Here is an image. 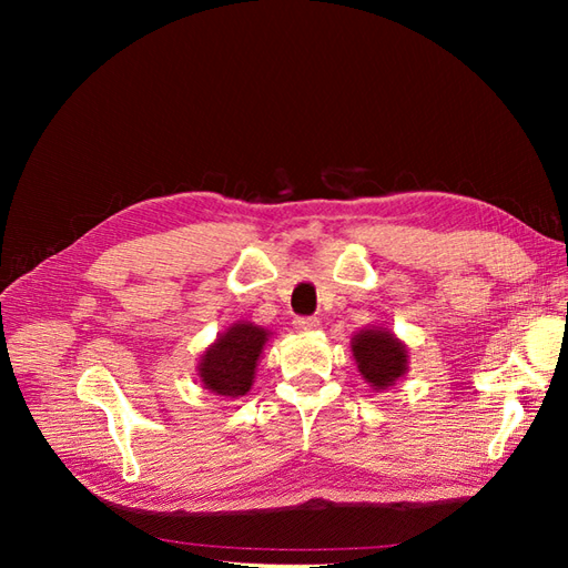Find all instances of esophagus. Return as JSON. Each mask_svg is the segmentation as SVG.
Returning a JSON list of instances; mask_svg holds the SVG:
<instances>
[{"mask_svg": "<svg viewBox=\"0 0 568 568\" xmlns=\"http://www.w3.org/2000/svg\"><path fill=\"white\" fill-rule=\"evenodd\" d=\"M293 327H295L297 332H303V334L317 332V329H320V320H317V317H295Z\"/></svg>", "mask_w": 568, "mask_h": 568, "instance_id": "1", "label": "esophagus"}]
</instances>
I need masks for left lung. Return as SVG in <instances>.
I'll return each instance as SVG.
<instances>
[{"mask_svg": "<svg viewBox=\"0 0 568 568\" xmlns=\"http://www.w3.org/2000/svg\"><path fill=\"white\" fill-rule=\"evenodd\" d=\"M356 368L371 390L385 393L409 371V348L385 327H364L352 336Z\"/></svg>", "mask_w": 568, "mask_h": 568, "instance_id": "8db88e82", "label": "left lung"}]
</instances>
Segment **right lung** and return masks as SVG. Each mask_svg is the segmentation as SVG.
I'll use <instances>...</instances> for the list:
<instances>
[{
    "label": "right lung",
    "mask_w": 568,
    "mask_h": 568,
    "mask_svg": "<svg viewBox=\"0 0 568 568\" xmlns=\"http://www.w3.org/2000/svg\"><path fill=\"white\" fill-rule=\"evenodd\" d=\"M271 334L273 332L248 320H239L222 334H216V339L204 348L197 361L202 388L224 397V400L226 397L229 400L244 397L256 378L258 361Z\"/></svg>",
    "instance_id": "1"
}]
</instances>
